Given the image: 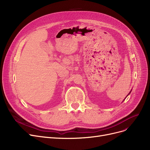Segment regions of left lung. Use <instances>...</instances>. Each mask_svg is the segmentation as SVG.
Listing matches in <instances>:
<instances>
[{"label": "left lung", "mask_w": 150, "mask_h": 150, "mask_svg": "<svg viewBox=\"0 0 150 150\" xmlns=\"http://www.w3.org/2000/svg\"><path fill=\"white\" fill-rule=\"evenodd\" d=\"M131 91H130V92H129V93H128V95H129V93H131Z\"/></svg>", "instance_id": "8db88e82"}]
</instances>
